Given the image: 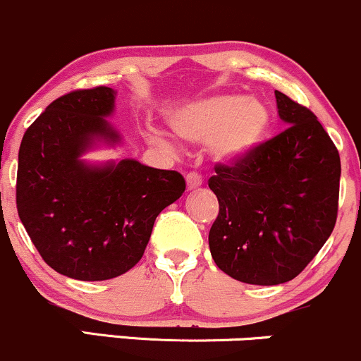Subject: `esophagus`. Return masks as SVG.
Returning a JSON list of instances; mask_svg holds the SVG:
<instances>
[{
  "label": "esophagus",
  "mask_w": 361,
  "mask_h": 361,
  "mask_svg": "<svg viewBox=\"0 0 361 361\" xmlns=\"http://www.w3.org/2000/svg\"><path fill=\"white\" fill-rule=\"evenodd\" d=\"M185 182H188V189H196L202 184V177L200 176V173L191 172L185 176Z\"/></svg>",
  "instance_id": "1"
}]
</instances>
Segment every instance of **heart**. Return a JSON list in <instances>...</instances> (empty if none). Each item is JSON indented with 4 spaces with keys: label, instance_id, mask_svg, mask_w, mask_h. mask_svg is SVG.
I'll return each instance as SVG.
<instances>
[{
    "label": "heart",
    "instance_id": "obj_1",
    "mask_svg": "<svg viewBox=\"0 0 361 361\" xmlns=\"http://www.w3.org/2000/svg\"><path fill=\"white\" fill-rule=\"evenodd\" d=\"M169 126L189 143H206L214 160L235 165L245 160L259 147L269 128V112L254 97L230 93L206 97L173 109L167 116ZM149 141L169 147L159 133H152Z\"/></svg>",
    "mask_w": 361,
    "mask_h": 361
}]
</instances>
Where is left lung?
<instances>
[{
  "instance_id": "left-lung-1",
  "label": "left lung",
  "mask_w": 361,
  "mask_h": 361,
  "mask_svg": "<svg viewBox=\"0 0 361 361\" xmlns=\"http://www.w3.org/2000/svg\"><path fill=\"white\" fill-rule=\"evenodd\" d=\"M285 131L208 180L220 213L209 250L224 273L273 286L302 273L333 233L341 160L307 107L274 92Z\"/></svg>"
}]
</instances>
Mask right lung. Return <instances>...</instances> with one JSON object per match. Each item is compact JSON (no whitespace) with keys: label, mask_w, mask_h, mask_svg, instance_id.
Here are the masks:
<instances>
[{"label":"right lung","mask_w":361,"mask_h":361,"mask_svg":"<svg viewBox=\"0 0 361 361\" xmlns=\"http://www.w3.org/2000/svg\"><path fill=\"white\" fill-rule=\"evenodd\" d=\"M114 88L75 90L47 105L18 152L17 209L52 269L80 281L121 276L143 257L161 209L185 191L176 170L135 159L90 164L83 155L123 136L105 117Z\"/></svg>","instance_id":"right-lung-1"}]
</instances>
